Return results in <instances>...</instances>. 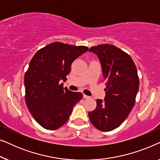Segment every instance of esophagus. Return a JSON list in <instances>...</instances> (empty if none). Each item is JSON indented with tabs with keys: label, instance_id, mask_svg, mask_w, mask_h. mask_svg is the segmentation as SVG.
<instances>
[{
	"label": "esophagus",
	"instance_id": "obj_1",
	"mask_svg": "<svg viewBox=\"0 0 160 160\" xmlns=\"http://www.w3.org/2000/svg\"><path fill=\"white\" fill-rule=\"evenodd\" d=\"M83 98H84V99H89V98H90V97H89V96H88V95H84H84H83Z\"/></svg>",
	"mask_w": 160,
	"mask_h": 160
}]
</instances>
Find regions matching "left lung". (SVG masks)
Listing matches in <instances>:
<instances>
[{
  "label": "left lung",
  "mask_w": 160,
  "mask_h": 160,
  "mask_svg": "<svg viewBox=\"0 0 160 160\" xmlns=\"http://www.w3.org/2000/svg\"><path fill=\"white\" fill-rule=\"evenodd\" d=\"M89 52L99 59L106 89L104 100H96V108L88 115L96 128L108 132L121 125L134 106L139 88L137 68L131 57L115 46L100 44Z\"/></svg>",
  "instance_id": "1"
}]
</instances>
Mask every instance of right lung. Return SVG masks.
<instances>
[{
    "label": "right lung",
    "mask_w": 160,
    "mask_h": 160,
    "mask_svg": "<svg viewBox=\"0 0 160 160\" xmlns=\"http://www.w3.org/2000/svg\"><path fill=\"white\" fill-rule=\"evenodd\" d=\"M88 49L54 42L39 49L30 60L24 80L25 101L32 117L43 128L54 130L62 126L82 100V93L64 89L60 82H65L72 62Z\"/></svg>",
    "instance_id": "obj_1"
}]
</instances>
